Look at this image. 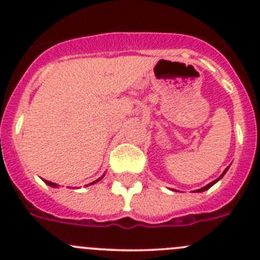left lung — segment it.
I'll use <instances>...</instances> for the list:
<instances>
[{
  "instance_id": "left-lung-1",
  "label": "left lung",
  "mask_w": 260,
  "mask_h": 260,
  "mask_svg": "<svg viewBox=\"0 0 260 260\" xmlns=\"http://www.w3.org/2000/svg\"><path fill=\"white\" fill-rule=\"evenodd\" d=\"M228 168H229V167H228ZM228 168H226V169H225V171H224V172H222V174H221V176H220V177H219V178H217V180L212 181V182H211V183H208V185H207V186H204V187H202V189H198V190H195V191H197V192H202V191H206V190H208V189H210L211 186H213V185H215V183H216V182H217V181H219V180H221V178H222V176H224V174H225V173H226V171H228Z\"/></svg>"
}]
</instances>
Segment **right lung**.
<instances>
[{
	"label": "right lung",
	"mask_w": 260,
	"mask_h": 260,
	"mask_svg": "<svg viewBox=\"0 0 260 260\" xmlns=\"http://www.w3.org/2000/svg\"><path fill=\"white\" fill-rule=\"evenodd\" d=\"M103 177H104V176H103ZM103 177H102V178H103ZM102 178H99V180H96L95 182H98V181H100V180H102ZM44 182L47 183V185L52 186V187H57V183H53V182H50V181H47V180H44ZM95 182H92V183H95ZM92 183H89V185H92Z\"/></svg>",
	"instance_id": "1"
}]
</instances>
